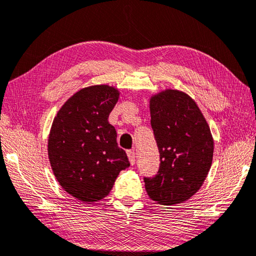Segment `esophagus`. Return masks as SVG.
I'll use <instances>...</instances> for the list:
<instances>
[{"label": "esophagus", "instance_id": "obj_1", "mask_svg": "<svg viewBox=\"0 0 256 256\" xmlns=\"http://www.w3.org/2000/svg\"><path fill=\"white\" fill-rule=\"evenodd\" d=\"M128 160H130V163H131V165H134L135 164V152L134 151H128Z\"/></svg>", "mask_w": 256, "mask_h": 256}]
</instances>
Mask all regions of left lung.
<instances>
[{"instance_id": "obj_1", "label": "left lung", "mask_w": 256, "mask_h": 256, "mask_svg": "<svg viewBox=\"0 0 256 256\" xmlns=\"http://www.w3.org/2000/svg\"><path fill=\"white\" fill-rule=\"evenodd\" d=\"M150 111L160 168L155 176L144 178L145 190L161 205L182 203L198 191L211 168V131L194 100L176 90L152 96Z\"/></svg>"}]
</instances>
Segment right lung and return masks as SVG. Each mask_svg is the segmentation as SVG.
Listing matches in <instances>:
<instances>
[{
    "instance_id": "right-lung-1",
    "label": "right lung",
    "mask_w": 256,
    "mask_h": 256,
    "mask_svg": "<svg viewBox=\"0 0 256 256\" xmlns=\"http://www.w3.org/2000/svg\"><path fill=\"white\" fill-rule=\"evenodd\" d=\"M118 95L108 85L82 88L64 103L53 121L50 163L60 185L81 201L98 202L106 196L118 173L130 166L108 120Z\"/></svg>"
}]
</instances>
